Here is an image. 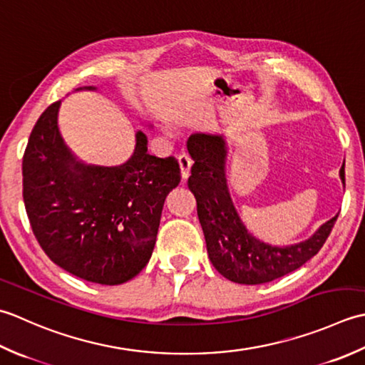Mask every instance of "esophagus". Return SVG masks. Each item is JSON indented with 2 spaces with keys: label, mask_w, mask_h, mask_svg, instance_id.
<instances>
[{
  "label": "esophagus",
  "mask_w": 365,
  "mask_h": 365,
  "mask_svg": "<svg viewBox=\"0 0 365 365\" xmlns=\"http://www.w3.org/2000/svg\"><path fill=\"white\" fill-rule=\"evenodd\" d=\"M178 165H180V172H181V178L182 181H185L190 175V167H192V160L189 159V155L181 154L178 158Z\"/></svg>",
  "instance_id": "34e87169"
}]
</instances>
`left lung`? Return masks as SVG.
Returning <instances> with one entry per match:
<instances>
[{
  "label": "left lung",
  "mask_w": 365,
  "mask_h": 365,
  "mask_svg": "<svg viewBox=\"0 0 365 365\" xmlns=\"http://www.w3.org/2000/svg\"><path fill=\"white\" fill-rule=\"evenodd\" d=\"M187 151L193 160L187 185L197 200L207 255L225 279L242 285L266 284L296 271L323 247L339 214L306 241L289 245L264 242L242 224L230 195L225 135L192 133ZM339 176L345 187V160Z\"/></svg>",
  "instance_id": "obj_1"
}]
</instances>
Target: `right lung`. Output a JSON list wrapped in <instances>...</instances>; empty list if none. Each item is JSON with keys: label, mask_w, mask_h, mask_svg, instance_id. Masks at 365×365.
Listing matches in <instances>:
<instances>
[{"label": "right lung", "mask_w": 365, "mask_h": 365, "mask_svg": "<svg viewBox=\"0 0 365 365\" xmlns=\"http://www.w3.org/2000/svg\"><path fill=\"white\" fill-rule=\"evenodd\" d=\"M96 86H81L76 91ZM61 101L43 111L24 155V202L37 242L48 258L83 280L121 285L150 262L170 190L181 181L175 158L135 148L121 165L78 159L58 128Z\"/></svg>", "instance_id": "1"}]
</instances>
